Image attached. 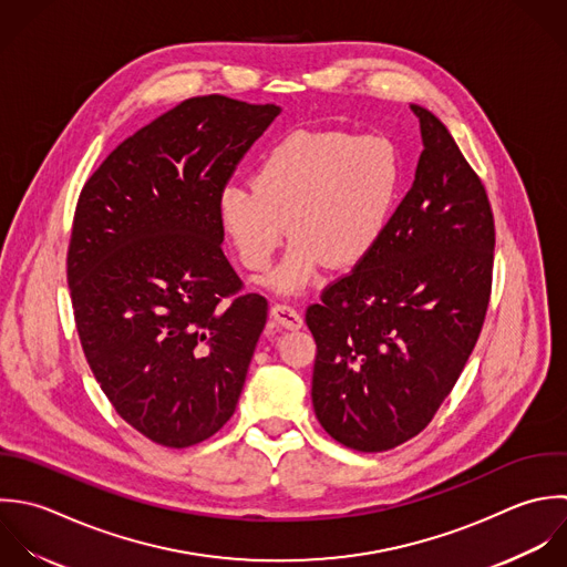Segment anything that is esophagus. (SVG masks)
<instances>
[{"label": "esophagus", "mask_w": 567, "mask_h": 567, "mask_svg": "<svg viewBox=\"0 0 567 567\" xmlns=\"http://www.w3.org/2000/svg\"><path fill=\"white\" fill-rule=\"evenodd\" d=\"M271 318H274L280 327L291 329V331L302 329V324H305V320H302V316H300L298 309H293V307H289V305H280V302H276V305L271 307Z\"/></svg>", "instance_id": "obj_1"}]
</instances>
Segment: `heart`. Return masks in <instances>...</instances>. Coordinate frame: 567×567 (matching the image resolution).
I'll return each instance as SVG.
<instances>
[{
  "label": "heart",
  "instance_id": "heart-1",
  "mask_svg": "<svg viewBox=\"0 0 567 567\" xmlns=\"http://www.w3.org/2000/svg\"><path fill=\"white\" fill-rule=\"evenodd\" d=\"M402 181V156L389 136L296 130L260 154L251 183L231 181L218 189L216 214L251 271L269 267L289 229V249L265 285L298 293L327 265L349 269L375 251Z\"/></svg>",
  "mask_w": 567,
  "mask_h": 567
}]
</instances>
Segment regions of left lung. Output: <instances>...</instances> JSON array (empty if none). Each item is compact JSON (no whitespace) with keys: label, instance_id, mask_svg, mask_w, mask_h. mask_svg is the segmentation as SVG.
Masks as SVG:
<instances>
[{"label":"left lung","instance_id":"1","mask_svg":"<svg viewBox=\"0 0 567 567\" xmlns=\"http://www.w3.org/2000/svg\"><path fill=\"white\" fill-rule=\"evenodd\" d=\"M422 154L375 251L307 309L311 400L322 429L360 453L420 435L480 338L495 220L480 176L446 125L411 103Z\"/></svg>","mask_w":567,"mask_h":567}]
</instances>
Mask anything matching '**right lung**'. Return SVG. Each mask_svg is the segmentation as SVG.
Returning <instances> with one entry per match:
<instances>
[{"label": "right lung", "mask_w": 567, "mask_h": 567, "mask_svg": "<svg viewBox=\"0 0 567 567\" xmlns=\"http://www.w3.org/2000/svg\"><path fill=\"white\" fill-rule=\"evenodd\" d=\"M282 110L185 99L116 145L79 194L68 287L85 360L114 411L187 449L236 411L267 300L240 293L216 194Z\"/></svg>", "instance_id": "obj_1"}]
</instances>
